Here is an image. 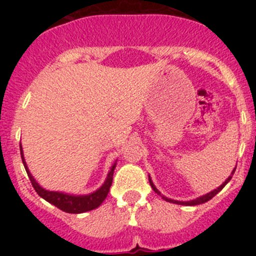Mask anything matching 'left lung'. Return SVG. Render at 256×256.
<instances>
[{
    "instance_id": "1",
    "label": "left lung",
    "mask_w": 256,
    "mask_h": 256,
    "mask_svg": "<svg viewBox=\"0 0 256 256\" xmlns=\"http://www.w3.org/2000/svg\"><path fill=\"white\" fill-rule=\"evenodd\" d=\"M234 170H236V169H234V172H232V176H234ZM232 176H230V177L227 178V180H226V182L223 183V184H222V186H219L218 188L214 190V191H212V192H209V194H206V195L201 196V198H196V200H192V201H176V200H172V198H164V196H162V198H165V200L169 201V202H174V204H180V205H191V206H192V205H200V204H204V202H206V201H209L210 198H214V196H216L219 191H222V188H223V187H224L228 182H230V178H232ZM148 180H150V184H151V187H152L154 191H155L156 194H158V195L162 196V194H160V192L158 191V188H156V187L154 186V183H152V180H151V178H150V177H148Z\"/></svg>"
}]
</instances>
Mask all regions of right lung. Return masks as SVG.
I'll return each mask as SVG.
<instances>
[{"label": "right lung", "instance_id": "add662e5", "mask_svg": "<svg viewBox=\"0 0 256 256\" xmlns=\"http://www.w3.org/2000/svg\"><path fill=\"white\" fill-rule=\"evenodd\" d=\"M20 154H22V164H24V168H26V173H28V177L32 182V186L36 190V192H37L40 198H44L46 201H48L50 204L55 205L56 208H58V209L62 210V212H70V214H79V212H90V210L96 209V208H98L102 204L104 200H105L106 196H108V191H110V187H112V174H114L115 164L112 165L110 172H108V178H106L105 183L101 186V188H98L96 192L91 194V195L73 196L62 194V192L46 191L44 188H42V187L36 182L34 178L32 177V174L29 173V169L26 164L24 156H22V144H20Z\"/></svg>", "mask_w": 256, "mask_h": 256}]
</instances>
